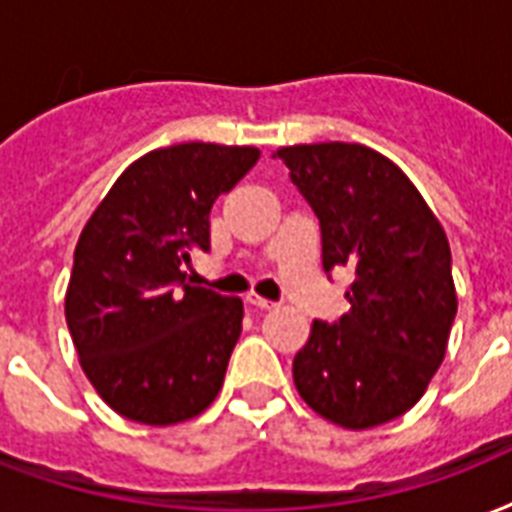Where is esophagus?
<instances>
[{
    "label": "esophagus",
    "instance_id": "esophagus-1",
    "mask_svg": "<svg viewBox=\"0 0 512 512\" xmlns=\"http://www.w3.org/2000/svg\"><path fill=\"white\" fill-rule=\"evenodd\" d=\"M247 303L252 308H257V311H271V308H276V303H273V300H265V298H260V295H247Z\"/></svg>",
    "mask_w": 512,
    "mask_h": 512
}]
</instances>
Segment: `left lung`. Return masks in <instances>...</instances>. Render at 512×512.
<instances>
[{
    "instance_id": "8db88e82",
    "label": "left lung",
    "mask_w": 512,
    "mask_h": 512,
    "mask_svg": "<svg viewBox=\"0 0 512 512\" xmlns=\"http://www.w3.org/2000/svg\"><path fill=\"white\" fill-rule=\"evenodd\" d=\"M317 214L325 273L351 268L349 314L314 322L292 378L319 416L368 429L419 403L456 317L451 249L413 182L365 144L276 150Z\"/></svg>"
}]
</instances>
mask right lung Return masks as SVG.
Masks as SVG:
<instances>
[{"mask_svg": "<svg viewBox=\"0 0 512 512\" xmlns=\"http://www.w3.org/2000/svg\"><path fill=\"white\" fill-rule=\"evenodd\" d=\"M260 158L255 147L187 142L131 163L74 249L66 325L101 400L166 427L206 411L222 389L244 306L185 284L209 249V212Z\"/></svg>", "mask_w": 512, "mask_h": 512, "instance_id": "add662e5", "label": "right lung"}]
</instances>
